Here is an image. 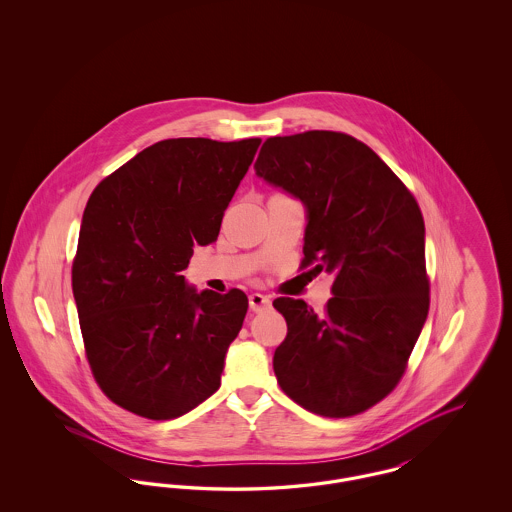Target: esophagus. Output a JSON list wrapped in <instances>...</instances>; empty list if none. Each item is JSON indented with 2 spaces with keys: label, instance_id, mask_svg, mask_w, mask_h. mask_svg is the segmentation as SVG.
Masks as SVG:
<instances>
[{
  "label": "esophagus",
  "instance_id": "esophagus-1",
  "mask_svg": "<svg viewBox=\"0 0 512 512\" xmlns=\"http://www.w3.org/2000/svg\"><path fill=\"white\" fill-rule=\"evenodd\" d=\"M268 305H270V299H268L267 295H263V293H251L249 295V309L253 313L263 311Z\"/></svg>",
  "mask_w": 512,
  "mask_h": 512
}]
</instances>
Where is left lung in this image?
<instances>
[{"label":"left lung","mask_w":512,"mask_h":512,"mask_svg":"<svg viewBox=\"0 0 512 512\" xmlns=\"http://www.w3.org/2000/svg\"><path fill=\"white\" fill-rule=\"evenodd\" d=\"M255 171L307 207L301 267L336 272L324 313L274 299L288 324L272 359L278 384L311 413H365L403 378L428 317L420 207L370 147L343 132L268 138Z\"/></svg>","instance_id":"obj_1"}]
</instances>
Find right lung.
Returning <instances> with one entry per match:
<instances>
[{"label": "right lung", "instance_id": "1", "mask_svg": "<svg viewBox=\"0 0 512 512\" xmlns=\"http://www.w3.org/2000/svg\"><path fill=\"white\" fill-rule=\"evenodd\" d=\"M261 140L172 138L103 178L84 209L73 293L101 391L149 420L192 411L220 388L247 297L184 284L194 245L217 242Z\"/></svg>", "mask_w": 512, "mask_h": 512}]
</instances>
